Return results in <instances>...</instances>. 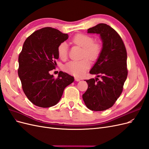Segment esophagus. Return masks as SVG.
<instances>
[{
    "instance_id": "esophagus-1",
    "label": "esophagus",
    "mask_w": 149,
    "mask_h": 149,
    "mask_svg": "<svg viewBox=\"0 0 149 149\" xmlns=\"http://www.w3.org/2000/svg\"><path fill=\"white\" fill-rule=\"evenodd\" d=\"M74 79H75V80L76 81H79L81 80V79L79 78H78V77H75Z\"/></svg>"
}]
</instances>
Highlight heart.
<instances>
[{
  "label": "heart",
  "instance_id": "b5f03b06",
  "mask_svg": "<svg viewBox=\"0 0 149 149\" xmlns=\"http://www.w3.org/2000/svg\"><path fill=\"white\" fill-rule=\"evenodd\" d=\"M92 36L85 33H78L72 38L73 43L83 48V58L87 57L95 61L98 59L102 52V46L100 42H94ZM68 45L66 42L61 43L58 47V55L61 60H65L68 56ZM88 58L81 60L70 61L64 66V70L74 76L83 75L89 68L91 63Z\"/></svg>",
  "mask_w": 149,
  "mask_h": 149
}]
</instances>
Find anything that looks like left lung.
Instances as JSON below:
<instances>
[{"label":"left lung","mask_w":149,"mask_h":149,"mask_svg":"<svg viewBox=\"0 0 149 149\" xmlns=\"http://www.w3.org/2000/svg\"><path fill=\"white\" fill-rule=\"evenodd\" d=\"M88 33L100 34L102 40L101 55L89 71L101 79L86 80L88 88L83 99L90 110L104 111L114 104L123 91L128 74L127 51L118 33L106 24L89 28Z\"/></svg>","instance_id":"1"}]
</instances>
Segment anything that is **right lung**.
I'll return each mask as SVG.
<instances>
[{
  "label": "right lung",
  "instance_id": "1",
  "mask_svg": "<svg viewBox=\"0 0 149 149\" xmlns=\"http://www.w3.org/2000/svg\"><path fill=\"white\" fill-rule=\"evenodd\" d=\"M68 38V34L45 27L34 31L25 40L19 56L18 74L25 94L35 106L56 105L65 88L74 81L73 76L65 72L60 71L56 78L49 73L56 68L58 45Z\"/></svg>",
  "mask_w": 149,
  "mask_h": 149
}]
</instances>
